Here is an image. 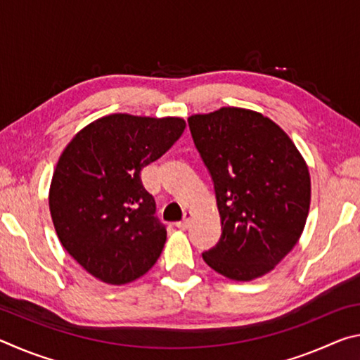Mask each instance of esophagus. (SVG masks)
I'll return each instance as SVG.
<instances>
[{"label": "esophagus", "mask_w": 360, "mask_h": 360, "mask_svg": "<svg viewBox=\"0 0 360 360\" xmlns=\"http://www.w3.org/2000/svg\"><path fill=\"white\" fill-rule=\"evenodd\" d=\"M191 217H192L191 212L186 211L184 212V219H182V221H179V222H176V227L181 229V230L188 229V225H191Z\"/></svg>", "instance_id": "esophagus-1"}]
</instances>
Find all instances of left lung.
Here are the masks:
<instances>
[{
  "label": "left lung",
  "instance_id": "1",
  "mask_svg": "<svg viewBox=\"0 0 360 360\" xmlns=\"http://www.w3.org/2000/svg\"><path fill=\"white\" fill-rule=\"evenodd\" d=\"M187 122L214 182L222 227L203 260L235 281L264 276L292 251L307 224V163L281 127L260 112L221 108Z\"/></svg>",
  "mask_w": 360,
  "mask_h": 360
}]
</instances>
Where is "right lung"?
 Listing matches in <instances>:
<instances>
[{
  "label": "right lung",
  "instance_id": "right-lung-1",
  "mask_svg": "<svg viewBox=\"0 0 360 360\" xmlns=\"http://www.w3.org/2000/svg\"><path fill=\"white\" fill-rule=\"evenodd\" d=\"M184 129L181 117L111 114L60 155L49 191L53 227L66 252L100 281L131 283L160 257L167 230L139 174Z\"/></svg>",
  "mask_w": 360,
  "mask_h": 360
}]
</instances>
